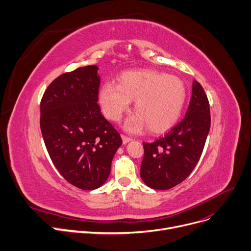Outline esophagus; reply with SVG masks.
Listing matches in <instances>:
<instances>
[{
    "mask_svg": "<svg viewBox=\"0 0 251 251\" xmlns=\"http://www.w3.org/2000/svg\"><path fill=\"white\" fill-rule=\"evenodd\" d=\"M132 139L130 137H127L125 135H122V141H123V144H127L128 142H130Z\"/></svg>",
    "mask_w": 251,
    "mask_h": 251,
    "instance_id": "34e87169",
    "label": "esophagus"
}]
</instances>
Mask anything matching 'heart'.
<instances>
[{
    "label": "heart",
    "instance_id": "1",
    "mask_svg": "<svg viewBox=\"0 0 251 251\" xmlns=\"http://www.w3.org/2000/svg\"><path fill=\"white\" fill-rule=\"evenodd\" d=\"M187 100V88L175 75L154 71H129L118 77V85L108 81L101 87L99 101L107 118L118 121L134 101L136 113L125 122V129L137 133L146 126L163 133L178 121Z\"/></svg>",
    "mask_w": 251,
    "mask_h": 251
}]
</instances>
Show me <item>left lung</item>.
Here are the masks:
<instances>
[{
  "label": "left lung",
  "mask_w": 251,
  "mask_h": 251,
  "mask_svg": "<svg viewBox=\"0 0 251 251\" xmlns=\"http://www.w3.org/2000/svg\"><path fill=\"white\" fill-rule=\"evenodd\" d=\"M210 125L208 98L203 87L194 80L185 118L162 138L143 143L140 176L145 185L169 190L185 180L202 155Z\"/></svg>",
  "instance_id": "1"
}]
</instances>
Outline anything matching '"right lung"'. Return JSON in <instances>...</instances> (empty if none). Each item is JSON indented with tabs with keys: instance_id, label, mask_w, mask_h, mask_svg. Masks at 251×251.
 Listing matches in <instances>:
<instances>
[{
	"instance_id": "right-lung-1",
	"label": "right lung",
	"mask_w": 251,
	"mask_h": 251,
	"mask_svg": "<svg viewBox=\"0 0 251 251\" xmlns=\"http://www.w3.org/2000/svg\"><path fill=\"white\" fill-rule=\"evenodd\" d=\"M98 71L89 65L59 75L40 104V128L50 158L66 180L86 191L106 182L122 144L98 105Z\"/></svg>"
}]
</instances>
